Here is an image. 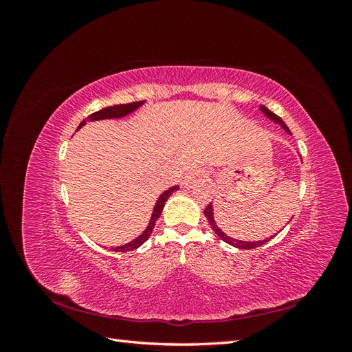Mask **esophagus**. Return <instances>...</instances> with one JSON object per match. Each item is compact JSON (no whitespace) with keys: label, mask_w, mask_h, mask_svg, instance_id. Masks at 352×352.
I'll list each match as a JSON object with an SVG mask.
<instances>
[{"label":"esophagus","mask_w":352,"mask_h":352,"mask_svg":"<svg viewBox=\"0 0 352 352\" xmlns=\"http://www.w3.org/2000/svg\"><path fill=\"white\" fill-rule=\"evenodd\" d=\"M206 177H207V175H206L204 170H192V172H189V173L185 176L182 185H184V188L189 189V188L195 186V185L199 184V182H204Z\"/></svg>","instance_id":"obj_1"}]
</instances>
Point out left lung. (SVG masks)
Here are the masks:
<instances>
[{
	"mask_svg": "<svg viewBox=\"0 0 352 352\" xmlns=\"http://www.w3.org/2000/svg\"><path fill=\"white\" fill-rule=\"evenodd\" d=\"M261 110H263V113L269 117V119H272V120H274L276 123H279V124H282L283 127H285V131L287 132V133H291V131H289V127H287L286 124H285V122L280 119V117L278 116V114H274L273 111H270L269 109H265L264 105H261ZM204 214H206V217H207V220H208V223H210V226H211V229L216 232V235L221 239V241H225L226 243H230V245H233V247H236V248H241V250H252V248H257V247H261L263 243H265L267 241H270L272 238H269V239H264V241H258V242H243V241H236V239H232V238H229L228 235H225V233H223L219 228H217V225H216V221H214V217H212V207H211V204H208L207 207H206V210H204Z\"/></svg>",
	"mask_w": 352,
	"mask_h": 352,
	"instance_id": "1",
	"label": "left lung"
}]
</instances>
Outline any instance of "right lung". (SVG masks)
I'll list each match as a JSON object with an SVG mask.
<instances>
[{"label": "right lung", "instance_id": "add662e5", "mask_svg": "<svg viewBox=\"0 0 352 352\" xmlns=\"http://www.w3.org/2000/svg\"><path fill=\"white\" fill-rule=\"evenodd\" d=\"M141 104H142V101H133V102H129V104L111 105V107L102 109V110H100V111H95V113L89 114L88 120L95 122V120H102V119H114V117L117 119V117H123V116H126V114L132 113L133 110H136L138 107H140ZM85 120H87V119H85ZM85 120L79 124V127H82L85 123H87ZM177 189H179V186H172L170 189L164 190V192L162 194V197H160V198L157 199L154 211H153V217H151V221H150V226L146 228V230L142 233V235H141L140 238H136V239H133L132 242L126 243V245H122V247L113 248V250L117 251V252H126V251H133V250H136L138 247H141V245H142L148 238L151 236V233H153L154 226H155V221H157V219L160 217V214H162V211H163L164 202H166V201L168 199V197L172 195V194L175 192V190H177Z\"/></svg>", "mask_w": 352, "mask_h": 352}]
</instances>
